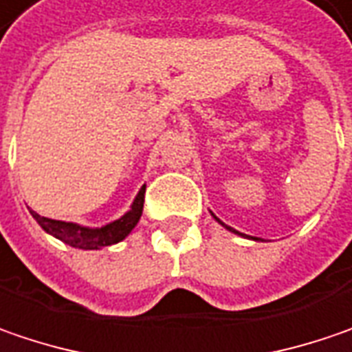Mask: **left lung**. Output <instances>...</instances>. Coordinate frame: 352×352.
Wrapping results in <instances>:
<instances>
[{
  "label": "left lung",
  "instance_id": "1",
  "mask_svg": "<svg viewBox=\"0 0 352 352\" xmlns=\"http://www.w3.org/2000/svg\"><path fill=\"white\" fill-rule=\"evenodd\" d=\"M212 216H214V214H212ZM214 218H216V216H214ZM216 220H218V218H216ZM221 223V226H223V228H226V230H230V232H234V234H237V236H243V237H248V239H254V241H259V237H254V236H245V234H239V232H237V230H234V228H230V226H226V223H223V221L221 220H218Z\"/></svg>",
  "mask_w": 352,
  "mask_h": 352
}]
</instances>
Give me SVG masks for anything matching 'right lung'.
Here are the masks:
<instances>
[{"mask_svg":"<svg viewBox=\"0 0 352 352\" xmlns=\"http://www.w3.org/2000/svg\"><path fill=\"white\" fill-rule=\"evenodd\" d=\"M144 190H146V186H142L138 190L131 210L124 216H120L118 220L111 221L107 226H100V228H87V226H79V223H73V221L51 220V218L39 216L33 210H31V214L47 234L61 239L67 245L79 248V250H102L107 245H115L118 241H122L134 230V226L138 223L140 216H142Z\"/></svg>","mask_w":352,"mask_h":352,"instance_id":"1","label":"right lung"}]
</instances>
